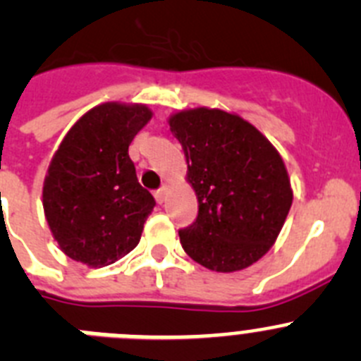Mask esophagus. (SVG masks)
<instances>
[{
	"label": "esophagus",
	"instance_id": "1",
	"mask_svg": "<svg viewBox=\"0 0 361 361\" xmlns=\"http://www.w3.org/2000/svg\"><path fill=\"white\" fill-rule=\"evenodd\" d=\"M167 192H169V188L167 187H161L154 192V200H157V203L161 204L165 200H167Z\"/></svg>",
	"mask_w": 361,
	"mask_h": 361
}]
</instances>
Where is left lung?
<instances>
[{"instance_id": "1", "label": "left lung", "mask_w": 361, "mask_h": 361, "mask_svg": "<svg viewBox=\"0 0 361 361\" xmlns=\"http://www.w3.org/2000/svg\"><path fill=\"white\" fill-rule=\"evenodd\" d=\"M169 126L200 207L196 221L180 230L185 252L210 271L249 267L272 247L294 200L281 154L258 128L226 110H180Z\"/></svg>"}]
</instances>
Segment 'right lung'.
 Returning <instances> with one entry per match:
<instances>
[{
  "instance_id": "right-lung-1",
  "label": "right lung",
  "mask_w": 361,
  "mask_h": 361,
  "mask_svg": "<svg viewBox=\"0 0 361 361\" xmlns=\"http://www.w3.org/2000/svg\"><path fill=\"white\" fill-rule=\"evenodd\" d=\"M153 112L147 104L103 103L73 124L44 178L42 207L63 255L104 267L137 247L154 200L128 154Z\"/></svg>"
}]
</instances>
